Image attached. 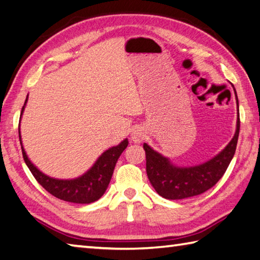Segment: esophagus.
<instances>
[{
    "mask_svg": "<svg viewBox=\"0 0 260 260\" xmlns=\"http://www.w3.org/2000/svg\"><path fill=\"white\" fill-rule=\"evenodd\" d=\"M144 139H145V131L142 128V127L135 126L131 132V140L133 141L134 143H142Z\"/></svg>",
    "mask_w": 260,
    "mask_h": 260,
    "instance_id": "34e87169",
    "label": "esophagus"
}]
</instances>
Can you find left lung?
<instances>
[{
	"label": "left lung",
	"instance_id": "8db88e82",
	"mask_svg": "<svg viewBox=\"0 0 260 260\" xmlns=\"http://www.w3.org/2000/svg\"><path fill=\"white\" fill-rule=\"evenodd\" d=\"M233 86V85H232ZM238 106L237 128L232 140L221 152L212 159L201 165L179 167L171 162L169 157L144 143L146 155V174L155 191L167 200H184L201 195L210 189L224 175L229 165L236 153L240 118H239V101L237 91L233 86Z\"/></svg>",
	"mask_w": 260,
	"mask_h": 260
}]
</instances>
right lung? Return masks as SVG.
Masks as SVG:
<instances>
[{
  "label": "right lung",
  "instance_id": "1",
  "mask_svg": "<svg viewBox=\"0 0 260 260\" xmlns=\"http://www.w3.org/2000/svg\"><path fill=\"white\" fill-rule=\"evenodd\" d=\"M28 101V95L25 98L24 105L20 116L21 121L23 111ZM19 137L20 144H21L22 155L25 165L31 171V174L36 178L40 185H42L49 194L63 200L65 202L75 203V204H90L98 201L99 198L105 194V191L108 188L111 177L114 174L115 166L117 160L119 159L120 154L128 145V140L125 139L120 142L118 145L111 146L108 150H106L98 159L95 160L92 167L88 171H85L83 175H81L73 179H58V178L49 177L43 171H40L36 167L27 155L24 147L22 145L21 133H20L19 125Z\"/></svg>",
  "mask_w": 260,
  "mask_h": 260
}]
</instances>
